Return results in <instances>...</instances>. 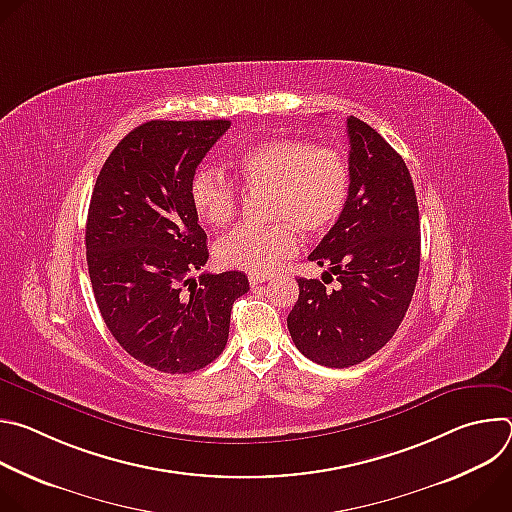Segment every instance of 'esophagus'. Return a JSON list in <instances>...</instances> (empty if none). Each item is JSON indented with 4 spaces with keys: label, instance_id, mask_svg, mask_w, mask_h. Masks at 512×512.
<instances>
[{
    "label": "esophagus",
    "instance_id": "1",
    "mask_svg": "<svg viewBox=\"0 0 512 512\" xmlns=\"http://www.w3.org/2000/svg\"><path fill=\"white\" fill-rule=\"evenodd\" d=\"M271 279V275H249V283L255 287V285H259V283H265V281H269Z\"/></svg>",
    "mask_w": 512,
    "mask_h": 512
}]
</instances>
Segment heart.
I'll return each mask as SVG.
<instances>
[{"instance_id":"1","label":"heart","mask_w":512,"mask_h":512,"mask_svg":"<svg viewBox=\"0 0 512 512\" xmlns=\"http://www.w3.org/2000/svg\"><path fill=\"white\" fill-rule=\"evenodd\" d=\"M243 186L253 194H271L269 227H239L214 247L223 267L265 275L298 253V231L326 235L348 204L352 172L346 156L330 145L300 137H269L241 148L231 158ZM190 202L210 229L227 227L239 210V190L212 166L190 178Z\"/></svg>"}]
</instances>
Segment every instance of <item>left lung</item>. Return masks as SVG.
Wrapping results in <instances>:
<instances>
[{
	"label": "left lung",
	"instance_id": "left-lung-1",
	"mask_svg": "<svg viewBox=\"0 0 512 512\" xmlns=\"http://www.w3.org/2000/svg\"><path fill=\"white\" fill-rule=\"evenodd\" d=\"M352 188L340 221L310 253L324 283L300 277L287 316L298 350L330 369H346L381 350L411 304L421 255L419 208L403 158L364 121L346 119ZM336 276V290L325 277Z\"/></svg>",
	"mask_w": 512,
	"mask_h": 512
}]
</instances>
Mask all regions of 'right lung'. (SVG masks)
I'll list each match as a JSON object with an SVG mask.
<instances>
[{
	"instance_id": "1",
	"label": "right lung",
	"mask_w": 512,
	"mask_h": 512,
	"mask_svg": "<svg viewBox=\"0 0 512 512\" xmlns=\"http://www.w3.org/2000/svg\"><path fill=\"white\" fill-rule=\"evenodd\" d=\"M231 121H148L103 164L87 218V265L99 312L127 354L168 375L204 369L229 340L249 291L241 271L200 273L206 233L190 178Z\"/></svg>"
}]
</instances>
